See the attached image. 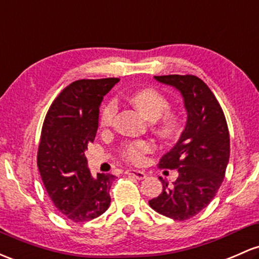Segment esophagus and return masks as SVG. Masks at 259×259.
Returning a JSON list of instances; mask_svg holds the SVG:
<instances>
[{"instance_id": "34e87169", "label": "esophagus", "mask_w": 259, "mask_h": 259, "mask_svg": "<svg viewBox=\"0 0 259 259\" xmlns=\"http://www.w3.org/2000/svg\"><path fill=\"white\" fill-rule=\"evenodd\" d=\"M126 175L133 176L136 180H145L147 177V175L144 171H138V169H127Z\"/></svg>"}]
</instances>
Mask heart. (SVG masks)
<instances>
[{
	"instance_id": "1",
	"label": "heart",
	"mask_w": 259,
	"mask_h": 259,
	"mask_svg": "<svg viewBox=\"0 0 259 259\" xmlns=\"http://www.w3.org/2000/svg\"><path fill=\"white\" fill-rule=\"evenodd\" d=\"M130 103L134 106L139 112L143 114L147 120H157L160 116L167 112L169 103L166 96H163L160 91L155 88H144V90L136 91L129 97ZM116 106L113 101L107 102L102 107L99 113V125L102 127H107L112 124L115 115ZM164 116V115H163ZM157 132L162 138L173 139L181 133V121L177 115L167 113L163 117ZM152 151V144L149 141H135V143L127 144L123 150V156L127 161L140 163L144 160L146 153Z\"/></svg>"
}]
</instances>
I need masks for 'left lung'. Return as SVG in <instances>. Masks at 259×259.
Returning <instances> with one entry per match:
<instances>
[{
	"label": "left lung",
	"mask_w": 259,
	"mask_h": 259,
	"mask_svg": "<svg viewBox=\"0 0 259 259\" xmlns=\"http://www.w3.org/2000/svg\"><path fill=\"white\" fill-rule=\"evenodd\" d=\"M155 79L181 93L187 123L177 144L158 164L177 169L178 178L171 187L160 178L162 193L149 204L158 214L187 220L209 205L223 183L230 158L229 129L217 98L197 76H155Z\"/></svg>",
	"instance_id": "1"
}]
</instances>
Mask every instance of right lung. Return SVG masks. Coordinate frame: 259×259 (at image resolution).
I'll return each mask as SVG.
<instances>
[{
    "label": "right lung",
    "mask_w": 259,
    "mask_h": 259,
    "mask_svg": "<svg viewBox=\"0 0 259 259\" xmlns=\"http://www.w3.org/2000/svg\"><path fill=\"white\" fill-rule=\"evenodd\" d=\"M119 78L78 79L55 98L42 124L38 168L56 209L82 223L103 214L110 205L115 176L93 177L84 152L98 129L99 107Z\"/></svg>",
    "instance_id": "1"
}]
</instances>
